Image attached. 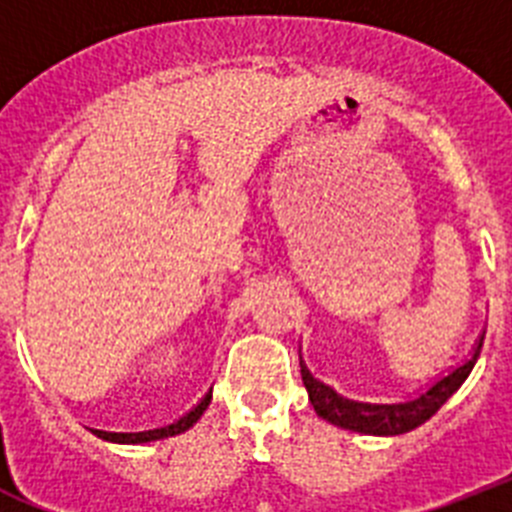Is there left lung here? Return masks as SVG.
Returning a JSON list of instances; mask_svg holds the SVG:
<instances>
[{"label":"left lung","mask_w":512,"mask_h":512,"mask_svg":"<svg viewBox=\"0 0 512 512\" xmlns=\"http://www.w3.org/2000/svg\"><path fill=\"white\" fill-rule=\"evenodd\" d=\"M482 343H485V330L474 341L467 359L451 366L449 372L438 374L433 382L425 384L418 395L400 402H364L341 395L330 384L312 377V372L300 356L302 382H305L307 397H310L315 413L323 420H328V423L346 428V431L364 433V436H400V433H408L418 428V425H423L425 420H431L441 410L443 402L459 390L464 379L472 374L474 364H477Z\"/></svg>","instance_id":"1"}]
</instances>
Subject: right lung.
Wrapping results in <instances>:
<instances>
[{
  "mask_svg": "<svg viewBox=\"0 0 512 512\" xmlns=\"http://www.w3.org/2000/svg\"><path fill=\"white\" fill-rule=\"evenodd\" d=\"M212 400V390L205 392V397H202L197 405H194L189 413H184L182 418L174 420V423L169 425H161V428H151V431H135V433H115V431H99V428H89V431L94 433L97 438H102V441H110V443H128V446H138V443H151V441H161V438H171V436H179V433L189 431L197 420L202 418V413L207 410V405H210Z\"/></svg>",
  "mask_w": 512,
  "mask_h": 512,
  "instance_id": "1",
  "label": "right lung"
}]
</instances>
